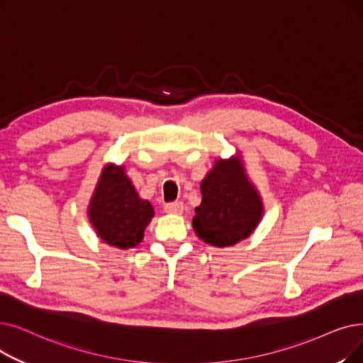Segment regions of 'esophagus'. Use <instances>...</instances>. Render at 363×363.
I'll list each match as a JSON object with an SVG mask.
<instances>
[{
  "label": "esophagus",
  "mask_w": 363,
  "mask_h": 363,
  "mask_svg": "<svg viewBox=\"0 0 363 363\" xmlns=\"http://www.w3.org/2000/svg\"><path fill=\"white\" fill-rule=\"evenodd\" d=\"M166 213L172 215H181L184 212V203L182 201H175V203H169L164 206Z\"/></svg>",
  "instance_id": "34e87169"
}]
</instances>
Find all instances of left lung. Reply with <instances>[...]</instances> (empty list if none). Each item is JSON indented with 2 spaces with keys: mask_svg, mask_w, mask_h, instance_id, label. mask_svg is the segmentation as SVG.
<instances>
[{
  "mask_svg": "<svg viewBox=\"0 0 363 363\" xmlns=\"http://www.w3.org/2000/svg\"><path fill=\"white\" fill-rule=\"evenodd\" d=\"M201 203L194 209L197 238L215 247H230L247 239L259 225L264 204L247 177L242 155L215 160L200 184Z\"/></svg>",
  "mask_w": 363,
  "mask_h": 363,
  "instance_id": "left-lung-1",
  "label": "left lung"
}]
</instances>
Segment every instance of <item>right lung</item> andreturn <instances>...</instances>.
Here are the masks:
<instances>
[{
	"instance_id": "1",
	"label": "right lung",
	"mask_w": 363,
	"mask_h": 363,
	"mask_svg": "<svg viewBox=\"0 0 363 363\" xmlns=\"http://www.w3.org/2000/svg\"><path fill=\"white\" fill-rule=\"evenodd\" d=\"M87 216L104 243L125 250L144 240L154 208L140 199L124 166L106 163L89 200Z\"/></svg>"
}]
</instances>
